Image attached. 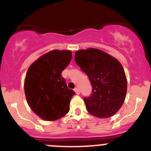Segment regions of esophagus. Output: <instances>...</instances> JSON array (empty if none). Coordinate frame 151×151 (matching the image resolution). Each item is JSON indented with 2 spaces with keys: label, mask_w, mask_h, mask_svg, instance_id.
Segmentation results:
<instances>
[{
  "label": "esophagus",
  "mask_w": 151,
  "mask_h": 151,
  "mask_svg": "<svg viewBox=\"0 0 151 151\" xmlns=\"http://www.w3.org/2000/svg\"><path fill=\"white\" fill-rule=\"evenodd\" d=\"M74 90V91H75V93H77V94H80V90H79L78 88H75Z\"/></svg>",
  "instance_id": "34e87169"
}]
</instances>
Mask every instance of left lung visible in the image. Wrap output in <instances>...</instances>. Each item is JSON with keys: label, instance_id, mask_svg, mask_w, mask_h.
Masks as SVG:
<instances>
[{"label": "left lung", "instance_id": "obj_1", "mask_svg": "<svg viewBox=\"0 0 151 151\" xmlns=\"http://www.w3.org/2000/svg\"><path fill=\"white\" fill-rule=\"evenodd\" d=\"M75 62L88 77L92 93L85 97L88 112L98 118H108L122 107L127 93V78L119 61L93 48L77 51Z\"/></svg>", "mask_w": 151, "mask_h": 151}]
</instances>
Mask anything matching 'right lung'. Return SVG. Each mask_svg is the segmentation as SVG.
I'll return each instance as SVG.
<instances>
[{"label":"right lung","instance_id":"add662e5","mask_svg":"<svg viewBox=\"0 0 151 151\" xmlns=\"http://www.w3.org/2000/svg\"><path fill=\"white\" fill-rule=\"evenodd\" d=\"M72 58L70 50H52L31 64L26 72L24 91L35 114L46 121L60 119L69 111L74 91L61 76Z\"/></svg>","mask_w":151,"mask_h":151}]
</instances>
